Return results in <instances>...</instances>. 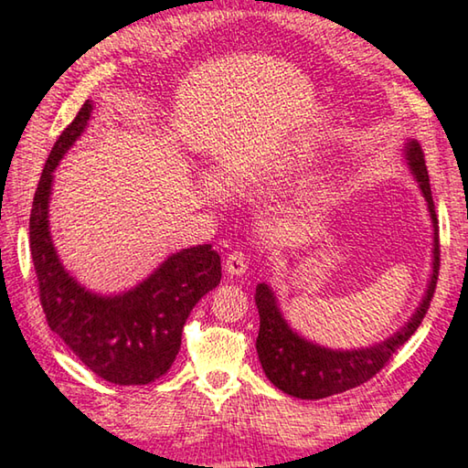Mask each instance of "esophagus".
Segmentation results:
<instances>
[{
    "instance_id": "1",
    "label": "esophagus",
    "mask_w": 468,
    "mask_h": 468,
    "mask_svg": "<svg viewBox=\"0 0 468 468\" xmlns=\"http://www.w3.org/2000/svg\"><path fill=\"white\" fill-rule=\"evenodd\" d=\"M250 266V258L245 251H231L225 260V272L229 276H241Z\"/></svg>"
}]
</instances>
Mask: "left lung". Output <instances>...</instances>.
Instances as JSON below:
<instances>
[{
  "label": "left lung",
  "mask_w": 468,
  "mask_h": 468,
  "mask_svg": "<svg viewBox=\"0 0 468 468\" xmlns=\"http://www.w3.org/2000/svg\"><path fill=\"white\" fill-rule=\"evenodd\" d=\"M405 150L409 167L413 171L419 187H421L433 223V272L430 284H427L425 297L419 303L413 318L394 336L386 338L384 343L367 348H355V351H332V348L314 345L310 340L301 338L297 332H292L289 324L284 322L279 305H276L272 289L260 282L256 287V305L260 314V332L256 340L258 357L266 378L284 394L303 400H315L369 382L379 369L388 366L392 355L415 335L427 310H430L440 274L438 215H435L430 176H427L421 146H419V142L410 140L407 142Z\"/></svg>",
  "instance_id": "1"
}]
</instances>
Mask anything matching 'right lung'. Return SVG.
Returning <instances> with one entry per match:
<instances>
[{
  "label": "right lung",
  "instance_id": "right-lung-1",
  "mask_svg": "<svg viewBox=\"0 0 468 468\" xmlns=\"http://www.w3.org/2000/svg\"><path fill=\"white\" fill-rule=\"evenodd\" d=\"M86 101L47 158L30 210V253L47 324L94 374L120 386H144L165 376L181 346L189 312L220 282L212 245L173 253L123 295L102 297L80 287L55 253L49 235L53 171L90 120Z\"/></svg>",
  "mask_w": 468,
  "mask_h": 468
}]
</instances>
